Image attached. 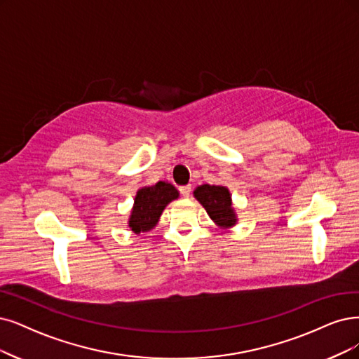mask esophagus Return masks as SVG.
Masks as SVG:
<instances>
[{
	"mask_svg": "<svg viewBox=\"0 0 359 359\" xmlns=\"http://www.w3.org/2000/svg\"><path fill=\"white\" fill-rule=\"evenodd\" d=\"M179 191H180V194H182L184 198H188V196L191 195L192 187H191V184H184V187H180V188H179Z\"/></svg>",
	"mask_w": 359,
	"mask_h": 359,
	"instance_id": "34e87169",
	"label": "esophagus"
}]
</instances>
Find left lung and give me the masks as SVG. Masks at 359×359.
Here are the masks:
<instances>
[{"label": "left lung", "mask_w": 359, "mask_h": 359, "mask_svg": "<svg viewBox=\"0 0 359 359\" xmlns=\"http://www.w3.org/2000/svg\"><path fill=\"white\" fill-rule=\"evenodd\" d=\"M194 196L205 208L210 219L213 220L217 226L223 229L235 226L238 219L232 207L231 192L226 187L208 183L200 184V187L194 191Z\"/></svg>", "instance_id": "8db88e82"}]
</instances>
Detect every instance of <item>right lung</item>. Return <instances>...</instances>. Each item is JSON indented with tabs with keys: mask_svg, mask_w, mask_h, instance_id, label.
Returning a JSON list of instances; mask_svg holds the SVG:
<instances>
[{
	"mask_svg": "<svg viewBox=\"0 0 359 359\" xmlns=\"http://www.w3.org/2000/svg\"><path fill=\"white\" fill-rule=\"evenodd\" d=\"M176 198H179V191L168 182H156L151 187L140 188L128 219L130 229L135 233L154 229L164 208Z\"/></svg>",
	"mask_w": 359,
	"mask_h": 359,
	"instance_id": "obj_1",
	"label": "right lung"
}]
</instances>
